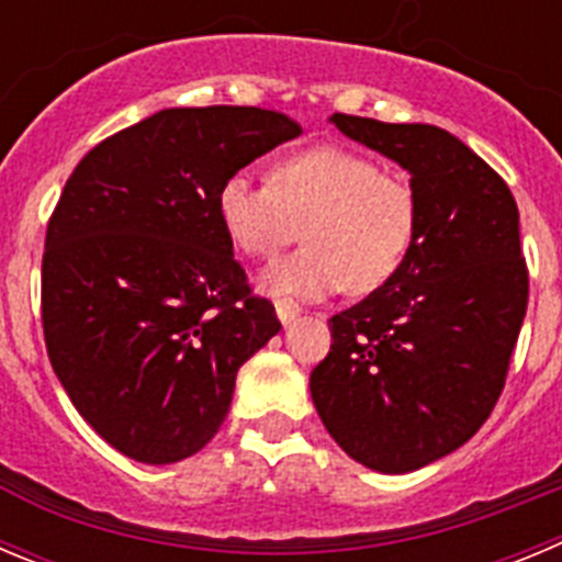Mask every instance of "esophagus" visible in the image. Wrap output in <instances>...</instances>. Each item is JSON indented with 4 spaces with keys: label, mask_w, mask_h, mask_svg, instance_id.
I'll return each mask as SVG.
<instances>
[{
    "label": "esophagus",
    "mask_w": 562,
    "mask_h": 562,
    "mask_svg": "<svg viewBox=\"0 0 562 562\" xmlns=\"http://www.w3.org/2000/svg\"><path fill=\"white\" fill-rule=\"evenodd\" d=\"M276 315H278V321H281L286 326V323H292L297 315H301V306H297V303L292 301V297H278V301H276Z\"/></svg>",
    "instance_id": "esophagus-1"
}]
</instances>
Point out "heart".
Here are the masks:
<instances>
[{"label": "heart", "instance_id": "b5f03b06", "mask_svg": "<svg viewBox=\"0 0 562 562\" xmlns=\"http://www.w3.org/2000/svg\"><path fill=\"white\" fill-rule=\"evenodd\" d=\"M217 214L241 254L272 259L301 236L290 259L265 272V290L326 297L370 295L390 284L418 236V194L404 175L382 172L370 156L312 144L278 156L270 183L236 172L220 183Z\"/></svg>", "mask_w": 562, "mask_h": 562}]
</instances>
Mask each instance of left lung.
Masks as SVG:
<instances>
[{"instance_id": "obj_1", "label": "left lung", "mask_w": 562, "mask_h": 562, "mask_svg": "<svg viewBox=\"0 0 562 562\" xmlns=\"http://www.w3.org/2000/svg\"><path fill=\"white\" fill-rule=\"evenodd\" d=\"M331 122L412 175L420 223L398 276L328 321L331 351L308 390L345 454L406 473L471 440L502 395L529 301L518 205L442 127Z\"/></svg>"}]
</instances>
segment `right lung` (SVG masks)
Returning <instances> with one entry per match:
<instances>
[{"label":"right lung","instance_id":"add662e5","mask_svg":"<svg viewBox=\"0 0 562 562\" xmlns=\"http://www.w3.org/2000/svg\"><path fill=\"white\" fill-rule=\"evenodd\" d=\"M301 136L254 105L167 108L82 156L46 225L41 323L86 424L150 465L217 435L236 370L281 323L217 214L220 183Z\"/></svg>","mask_w":562,"mask_h":562}]
</instances>
